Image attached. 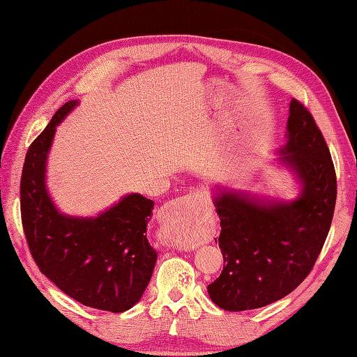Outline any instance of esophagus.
Segmentation results:
<instances>
[{
  "label": "esophagus",
  "mask_w": 357,
  "mask_h": 357,
  "mask_svg": "<svg viewBox=\"0 0 357 357\" xmlns=\"http://www.w3.org/2000/svg\"><path fill=\"white\" fill-rule=\"evenodd\" d=\"M198 199H202V193H199V192H193V193H189L188 197H183V198H180V199H176L174 202H171L168 207H165L164 210L160 211V215H162V219H167V218H169V215H172V213H176L177 210H180L183 205L185 204H188L189 201H198ZM183 210V208H181Z\"/></svg>",
  "instance_id": "esophagus-1"
}]
</instances>
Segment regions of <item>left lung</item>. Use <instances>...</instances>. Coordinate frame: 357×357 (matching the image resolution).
Instances as JSON below:
<instances>
[{
  "label": "left lung",
  "mask_w": 357,
  "mask_h": 357,
  "mask_svg": "<svg viewBox=\"0 0 357 357\" xmlns=\"http://www.w3.org/2000/svg\"><path fill=\"white\" fill-rule=\"evenodd\" d=\"M289 112L278 160L296 174L299 197L261 201L234 190L214 197L223 271L207 290L226 311L261 308L294 291L311 273L331 229L337 201L331 152L304 104L291 100Z\"/></svg>",
  "instance_id": "obj_1"
}]
</instances>
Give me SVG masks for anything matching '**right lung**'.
Masks as SVG:
<instances>
[{
	"label": "right lung",
	"instance_id": "add662e5",
	"mask_svg": "<svg viewBox=\"0 0 357 357\" xmlns=\"http://www.w3.org/2000/svg\"><path fill=\"white\" fill-rule=\"evenodd\" d=\"M79 101H68L29 146L20 178V214L40 271L86 307L122 312L142 299L158 253L147 240L153 201L126 195L96 218L58 211L46 189V162L56 126Z\"/></svg>",
	"mask_w": 357,
	"mask_h": 357
}]
</instances>
